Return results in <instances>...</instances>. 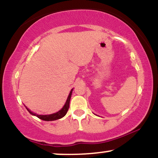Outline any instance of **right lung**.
Instances as JSON below:
<instances>
[{"label": "right lung", "mask_w": 158, "mask_h": 158, "mask_svg": "<svg viewBox=\"0 0 158 158\" xmlns=\"http://www.w3.org/2000/svg\"><path fill=\"white\" fill-rule=\"evenodd\" d=\"M72 91H73V89L70 90V94H69V96L68 97V99H67L66 103L64 106L61 109L59 110V111L56 112L55 114H49V115H39V114H36L32 113L31 110H30L28 108H27V109L28 110V111L30 112V114H32V115H35L38 118L42 119V120H45V121H53V120H56V119H59L62 118L63 117H64L66 115L67 112L69 109V107H70V98H71V94H72Z\"/></svg>", "instance_id": "obj_1"}]
</instances>
